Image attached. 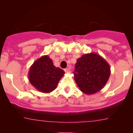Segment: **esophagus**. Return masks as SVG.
I'll list each match as a JSON object with an SVG mask.
<instances>
[{
  "label": "esophagus",
  "instance_id": "34e87169",
  "mask_svg": "<svg viewBox=\"0 0 133 133\" xmlns=\"http://www.w3.org/2000/svg\"><path fill=\"white\" fill-rule=\"evenodd\" d=\"M64 71H65V72L66 73H71V69H70V68H66V69H64Z\"/></svg>",
  "mask_w": 133,
  "mask_h": 133
}]
</instances>
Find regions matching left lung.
Masks as SVG:
<instances>
[{"mask_svg": "<svg viewBox=\"0 0 133 133\" xmlns=\"http://www.w3.org/2000/svg\"><path fill=\"white\" fill-rule=\"evenodd\" d=\"M111 75L108 62L95 53L83 55L75 64V80L80 91L92 95L101 90Z\"/></svg>", "mask_w": 133, "mask_h": 133, "instance_id": "obj_1", "label": "left lung"}]
</instances>
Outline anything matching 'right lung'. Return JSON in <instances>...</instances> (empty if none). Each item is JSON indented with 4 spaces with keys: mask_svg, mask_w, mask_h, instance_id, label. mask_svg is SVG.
<instances>
[{
    "mask_svg": "<svg viewBox=\"0 0 133 133\" xmlns=\"http://www.w3.org/2000/svg\"><path fill=\"white\" fill-rule=\"evenodd\" d=\"M65 72L53 65L48 55L37 59L30 67L28 73L29 81L38 91L49 93L57 88Z\"/></svg>",
    "mask_w": 133,
    "mask_h": 133,
    "instance_id": "obj_1",
    "label": "right lung"
}]
</instances>
